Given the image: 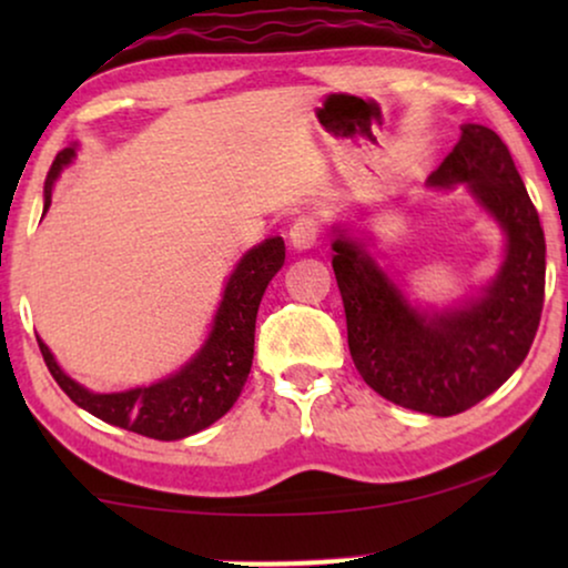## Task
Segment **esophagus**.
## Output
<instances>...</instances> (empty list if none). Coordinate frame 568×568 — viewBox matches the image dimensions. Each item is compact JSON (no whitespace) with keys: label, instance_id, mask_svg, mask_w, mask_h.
I'll return each instance as SVG.
<instances>
[{"label":"esophagus","instance_id":"1","mask_svg":"<svg viewBox=\"0 0 568 568\" xmlns=\"http://www.w3.org/2000/svg\"><path fill=\"white\" fill-rule=\"evenodd\" d=\"M317 235H321V224H317L315 216L302 214L292 222L290 227V243L294 251H307L317 243Z\"/></svg>","mask_w":568,"mask_h":568}]
</instances>
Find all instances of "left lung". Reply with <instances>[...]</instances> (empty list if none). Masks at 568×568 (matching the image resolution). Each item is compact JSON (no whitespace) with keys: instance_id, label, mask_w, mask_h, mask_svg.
I'll return each mask as SVG.
<instances>
[{"instance_id":"obj_1","label":"left lung","mask_w":568,"mask_h":568,"mask_svg":"<svg viewBox=\"0 0 568 568\" xmlns=\"http://www.w3.org/2000/svg\"><path fill=\"white\" fill-rule=\"evenodd\" d=\"M465 183L499 222L507 251L476 300L414 307L359 240L338 230L333 271L346 310L348 352L364 383L395 406L455 416L511 377L530 352L546 297V237L499 134L465 123L460 142L429 175L434 189Z\"/></svg>"}]
</instances>
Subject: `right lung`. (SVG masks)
Masks as SVG:
<instances>
[{"label": "right lung", "mask_w": 568, "mask_h": 568, "mask_svg": "<svg viewBox=\"0 0 568 568\" xmlns=\"http://www.w3.org/2000/svg\"><path fill=\"white\" fill-rule=\"evenodd\" d=\"M74 158V146L57 154L45 178L43 214L51 206V189L61 168ZM284 266V240L268 237L253 251H247L227 278L220 310H216L212 333L191 362H185L175 375L146 387L123 393H90L88 387L64 375L53 359L49 346L38 338L43 362L61 390L88 414L103 418L105 424L136 432L142 437L173 442L191 437L235 406L243 385L251 375L255 315L263 292L276 271Z\"/></svg>", "instance_id": "right-lung-1"}]
</instances>
